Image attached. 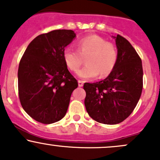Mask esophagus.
<instances>
[{
	"mask_svg": "<svg viewBox=\"0 0 160 160\" xmlns=\"http://www.w3.org/2000/svg\"><path fill=\"white\" fill-rule=\"evenodd\" d=\"M78 86L80 87H82L83 86V82L81 80H78Z\"/></svg>",
	"mask_w": 160,
	"mask_h": 160,
	"instance_id": "1",
	"label": "esophagus"
}]
</instances>
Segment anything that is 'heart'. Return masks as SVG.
I'll return each mask as SVG.
<instances>
[{
	"instance_id": "1",
	"label": "heart",
	"mask_w": 160,
	"mask_h": 160,
	"mask_svg": "<svg viewBox=\"0 0 160 160\" xmlns=\"http://www.w3.org/2000/svg\"><path fill=\"white\" fill-rule=\"evenodd\" d=\"M77 50L64 49V60L70 71L77 72L86 58L87 65L78 71L77 76L89 80L100 74L103 77L111 73L117 61L118 52L112 42L96 35L84 37L77 43Z\"/></svg>"
}]
</instances>
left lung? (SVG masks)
<instances>
[{
	"instance_id": "left-lung-1",
	"label": "left lung",
	"mask_w": 160,
	"mask_h": 160,
	"mask_svg": "<svg viewBox=\"0 0 160 160\" xmlns=\"http://www.w3.org/2000/svg\"><path fill=\"white\" fill-rule=\"evenodd\" d=\"M118 49L116 64L105 80L84 83V100L89 115L97 122L116 124L132 113L143 89L140 58L131 43L120 35L112 36Z\"/></svg>"
}]
</instances>
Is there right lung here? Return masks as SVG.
<instances>
[{
  "label": "right lung",
  "mask_w": 160,
  "mask_h": 160,
  "mask_svg": "<svg viewBox=\"0 0 160 160\" xmlns=\"http://www.w3.org/2000/svg\"><path fill=\"white\" fill-rule=\"evenodd\" d=\"M73 30L58 29L36 37L26 48L18 69L21 106L42 124H52L66 115L77 80L68 69L64 51L74 39Z\"/></svg>",
  "instance_id": "right-lung-1"
}]
</instances>
